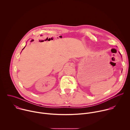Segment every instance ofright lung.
I'll return each mask as SVG.
<instances>
[{"label": "right lung", "instance_id": "obj_1", "mask_svg": "<svg viewBox=\"0 0 130 130\" xmlns=\"http://www.w3.org/2000/svg\"><path fill=\"white\" fill-rule=\"evenodd\" d=\"M25 47H24V48H23V49H24V48H25Z\"/></svg>", "mask_w": 130, "mask_h": 130}]
</instances>
